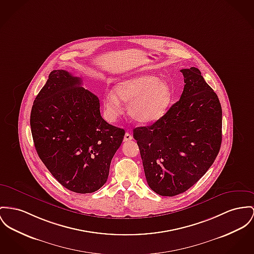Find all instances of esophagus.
<instances>
[{"mask_svg": "<svg viewBox=\"0 0 254 254\" xmlns=\"http://www.w3.org/2000/svg\"><path fill=\"white\" fill-rule=\"evenodd\" d=\"M133 139V135H131L130 133H126L125 135H124V141H130V140H132Z\"/></svg>", "mask_w": 254, "mask_h": 254, "instance_id": "1", "label": "esophagus"}]
</instances>
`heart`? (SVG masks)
Wrapping results in <instances>:
<instances>
[{
	"label": "heart",
	"mask_w": 254,
	"mask_h": 254,
	"mask_svg": "<svg viewBox=\"0 0 254 254\" xmlns=\"http://www.w3.org/2000/svg\"><path fill=\"white\" fill-rule=\"evenodd\" d=\"M171 100L169 84L153 75H139L119 81L115 92L107 91L103 98L106 116L114 120L121 111V103L127 105L128 115L139 123H151L161 119Z\"/></svg>",
	"instance_id": "b5f03b06"
}]
</instances>
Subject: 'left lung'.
Listing matches in <instances>:
<instances>
[{
    "label": "left lung",
    "instance_id": "obj_1",
    "mask_svg": "<svg viewBox=\"0 0 254 254\" xmlns=\"http://www.w3.org/2000/svg\"><path fill=\"white\" fill-rule=\"evenodd\" d=\"M180 71L185 83L180 100L152 125L134 129L148 186L163 196L193 186L213 165L221 144L218 95L197 68Z\"/></svg>",
    "mask_w": 254,
    "mask_h": 254
}]
</instances>
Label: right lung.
<instances>
[{
  "instance_id": "right-lung-1",
  "label": "right lung",
  "mask_w": 254,
  "mask_h": 254,
  "mask_svg": "<svg viewBox=\"0 0 254 254\" xmlns=\"http://www.w3.org/2000/svg\"><path fill=\"white\" fill-rule=\"evenodd\" d=\"M34 147L52 175L78 193L99 190L125 135L102 119L96 95L66 70H53L31 112Z\"/></svg>"
}]
</instances>
